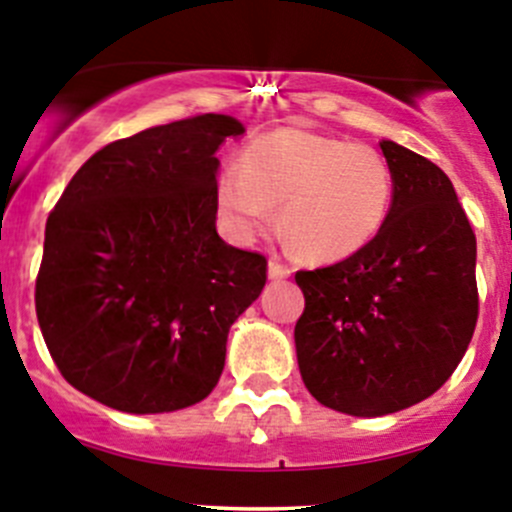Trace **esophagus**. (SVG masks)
Returning a JSON list of instances; mask_svg holds the SVG:
<instances>
[{
	"label": "esophagus",
	"mask_w": 512,
	"mask_h": 512,
	"mask_svg": "<svg viewBox=\"0 0 512 512\" xmlns=\"http://www.w3.org/2000/svg\"><path fill=\"white\" fill-rule=\"evenodd\" d=\"M292 274V269H289L284 261H279L276 256H271L269 261V279H287V276Z\"/></svg>",
	"instance_id": "1"
}]
</instances>
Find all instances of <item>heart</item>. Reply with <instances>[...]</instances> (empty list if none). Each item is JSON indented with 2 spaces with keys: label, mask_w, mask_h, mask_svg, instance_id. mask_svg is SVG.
I'll use <instances>...</instances> for the list:
<instances>
[{
  "label": "heart",
  "mask_w": 512,
  "mask_h": 512,
  "mask_svg": "<svg viewBox=\"0 0 512 512\" xmlns=\"http://www.w3.org/2000/svg\"><path fill=\"white\" fill-rule=\"evenodd\" d=\"M393 172L368 144L317 131L276 129L253 139L238 172L218 182V205L241 236L266 231L281 205V231L309 261L348 259L381 231Z\"/></svg>",
  "instance_id": "b5f03b06"
}]
</instances>
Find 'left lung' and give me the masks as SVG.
Segmentation results:
<instances>
[{
	"mask_svg": "<svg viewBox=\"0 0 512 512\" xmlns=\"http://www.w3.org/2000/svg\"><path fill=\"white\" fill-rule=\"evenodd\" d=\"M393 203L368 246L297 271L294 327L302 381L327 409L386 416L439 391L477 325V241L449 177L421 154L381 142Z\"/></svg>",
	"mask_w": 512,
	"mask_h": 512,
	"instance_id": "8db88e82",
	"label": "left lung"
}]
</instances>
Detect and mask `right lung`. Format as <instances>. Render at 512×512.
I'll return each mask as SVG.
<instances>
[{"label":"right lung","instance_id":"add662e5","mask_svg":"<svg viewBox=\"0 0 512 512\" xmlns=\"http://www.w3.org/2000/svg\"><path fill=\"white\" fill-rule=\"evenodd\" d=\"M241 121L203 114L98 149L45 225L42 337L73 388L126 414L203 401L225 340L266 284V256L215 231L218 152Z\"/></svg>","mask_w":512,"mask_h":512}]
</instances>
